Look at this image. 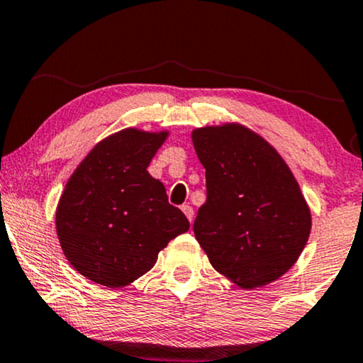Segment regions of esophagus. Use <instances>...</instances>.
I'll list each match as a JSON object with an SVG mask.
<instances>
[{
    "label": "esophagus",
    "instance_id": "esophagus-1",
    "mask_svg": "<svg viewBox=\"0 0 363 363\" xmlns=\"http://www.w3.org/2000/svg\"><path fill=\"white\" fill-rule=\"evenodd\" d=\"M181 209H182V212H184V216L187 217V219H189V222H192V217H194V209H192L189 204H184Z\"/></svg>",
    "mask_w": 363,
    "mask_h": 363
}]
</instances>
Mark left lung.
Instances as JSON below:
<instances>
[{"instance_id": "obj_1", "label": "left lung", "mask_w": 363, "mask_h": 363, "mask_svg": "<svg viewBox=\"0 0 363 363\" xmlns=\"http://www.w3.org/2000/svg\"><path fill=\"white\" fill-rule=\"evenodd\" d=\"M191 138L207 187L194 235L212 267L247 291L282 277L301 257L312 229L291 167L239 123L197 128Z\"/></svg>"}]
</instances>
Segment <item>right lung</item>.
<instances>
[{"label":"right lung","instance_id":"obj_1","mask_svg":"<svg viewBox=\"0 0 363 363\" xmlns=\"http://www.w3.org/2000/svg\"><path fill=\"white\" fill-rule=\"evenodd\" d=\"M169 131L125 128L91 149L56 207L62 254L86 279L118 289L154 267L169 240L189 230L147 166Z\"/></svg>","mask_w":363,"mask_h":363}]
</instances>
